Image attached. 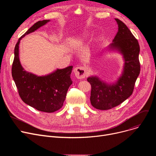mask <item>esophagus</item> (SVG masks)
<instances>
[{"label":"esophagus","mask_w":156,"mask_h":156,"mask_svg":"<svg viewBox=\"0 0 156 156\" xmlns=\"http://www.w3.org/2000/svg\"><path fill=\"white\" fill-rule=\"evenodd\" d=\"M74 73L78 79L85 78L86 76V69L83 66L76 67L74 69Z\"/></svg>","instance_id":"34e87169"}]
</instances>
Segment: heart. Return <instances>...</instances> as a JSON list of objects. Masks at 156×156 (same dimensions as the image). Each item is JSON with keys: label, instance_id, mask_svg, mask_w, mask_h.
I'll list each match as a JSON object with an SVG mask.
<instances>
[{"label": "heart", "instance_id": "1", "mask_svg": "<svg viewBox=\"0 0 156 156\" xmlns=\"http://www.w3.org/2000/svg\"><path fill=\"white\" fill-rule=\"evenodd\" d=\"M84 37H85V36H83V38H82V39H83V38H84Z\"/></svg>", "mask_w": 156, "mask_h": 156}]
</instances>
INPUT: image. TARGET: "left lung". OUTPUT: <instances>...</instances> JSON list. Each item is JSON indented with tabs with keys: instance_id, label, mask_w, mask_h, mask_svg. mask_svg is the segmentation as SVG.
<instances>
[{
	"instance_id": "8db88e82",
	"label": "left lung",
	"mask_w": 156,
	"mask_h": 156,
	"mask_svg": "<svg viewBox=\"0 0 156 156\" xmlns=\"http://www.w3.org/2000/svg\"><path fill=\"white\" fill-rule=\"evenodd\" d=\"M115 20L118 31L108 49L122 55L124 65L121 75L116 82L112 83H108L97 76L87 78L92 87L91 104L100 110L112 109L130 97L140 71L138 59L140 46L138 40L123 22L117 18Z\"/></svg>"
}]
</instances>
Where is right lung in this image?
<instances>
[{
	"label": "right lung",
	"instance_id": "right-lung-1",
	"mask_svg": "<svg viewBox=\"0 0 156 156\" xmlns=\"http://www.w3.org/2000/svg\"><path fill=\"white\" fill-rule=\"evenodd\" d=\"M49 21L48 20L37 22L19 38L14 48L12 76L24 103L40 111L53 112L63 105L68 90L73 83L71 78L73 66L57 69L45 76H37L23 68L19 57L21 40Z\"/></svg>",
	"mask_w": 156,
	"mask_h": 156
}]
</instances>
